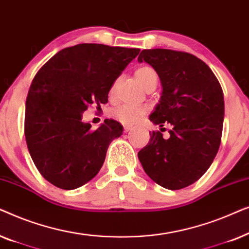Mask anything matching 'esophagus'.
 Returning a JSON list of instances; mask_svg holds the SVG:
<instances>
[{"instance_id": "1", "label": "esophagus", "mask_w": 249, "mask_h": 249, "mask_svg": "<svg viewBox=\"0 0 249 249\" xmlns=\"http://www.w3.org/2000/svg\"><path fill=\"white\" fill-rule=\"evenodd\" d=\"M134 129H135L134 125H130V124H125V125H124V131H125V132L134 130Z\"/></svg>"}]
</instances>
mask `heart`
I'll return each instance as SVG.
<instances>
[{"mask_svg":"<svg viewBox=\"0 0 249 249\" xmlns=\"http://www.w3.org/2000/svg\"><path fill=\"white\" fill-rule=\"evenodd\" d=\"M135 76L137 80L141 83L142 86L146 87L153 81H158V73L155 70L151 67L142 66L139 67L137 70L135 71ZM114 90V85L111 88V91ZM146 113V108L142 107H132V105H120V107H115L112 110L111 114L114 119H117L122 124H131L141 120Z\"/></svg>","mask_w":249,"mask_h":249,"instance_id":"heart-1","label":"heart"}]
</instances>
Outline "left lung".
<instances>
[{
    "label": "left lung",
    "mask_w": 249,
    "mask_h": 249,
    "mask_svg": "<svg viewBox=\"0 0 249 249\" xmlns=\"http://www.w3.org/2000/svg\"><path fill=\"white\" fill-rule=\"evenodd\" d=\"M148 63L162 85L160 103L149 115L154 124L172 125L170 137L149 132L138 152L144 171L166 189L178 190L197 181L219 151L224 118L221 85L205 62L193 54L166 49L142 50L138 62Z\"/></svg>",
    "instance_id": "left-lung-1"
}]
</instances>
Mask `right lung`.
Here are the masks:
<instances>
[{
  "label": "right lung",
  "instance_id": "obj_1",
  "mask_svg": "<svg viewBox=\"0 0 249 249\" xmlns=\"http://www.w3.org/2000/svg\"><path fill=\"white\" fill-rule=\"evenodd\" d=\"M139 49L78 44L51 57L34 78L26 100L25 136L40 175L71 190L94 178L124 127L105 119L96 130L83 122L89 105L107 103L112 85Z\"/></svg>",
  "mask_w": 249,
  "mask_h": 249
}]
</instances>
